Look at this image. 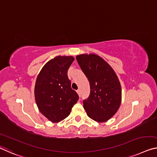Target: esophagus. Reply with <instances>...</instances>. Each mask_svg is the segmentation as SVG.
<instances>
[{
    "label": "esophagus",
    "instance_id": "34e87169",
    "mask_svg": "<svg viewBox=\"0 0 157 157\" xmlns=\"http://www.w3.org/2000/svg\"><path fill=\"white\" fill-rule=\"evenodd\" d=\"M77 92H78V94H79V96H80V90H79V89H78V90L77 91Z\"/></svg>",
    "mask_w": 157,
    "mask_h": 157
}]
</instances>
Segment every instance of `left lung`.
I'll list each match as a JSON object with an SVG mask.
<instances>
[{"label":"left lung","instance_id":"8db88e82","mask_svg":"<svg viewBox=\"0 0 157 157\" xmlns=\"http://www.w3.org/2000/svg\"><path fill=\"white\" fill-rule=\"evenodd\" d=\"M76 59L90 84V95L83 101L84 110L94 121H108L121 104V89L117 76L110 66L96 54H81Z\"/></svg>","mask_w":157,"mask_h":157}]
</instances>
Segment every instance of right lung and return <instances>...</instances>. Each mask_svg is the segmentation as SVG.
Segmentation results:
<instances>
[{"instance_id":"right-lung-1","label":"right lung","mask_w":157,"mask_h":157,"mask_svg":"<svg viewBox=\"0 0 157 157\" xmlns=\"http://www.w3.org/2000/svg\"><path fill=\"white\" fill-rule=\"evenodd\" d=\"M73 56H56L43 66L36 79L35 98L40 113L52 122L66 118L79 96L72 89L68 70Z\"/></svg>"}]
</instances>
